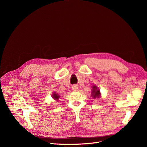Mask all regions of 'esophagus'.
Here are the masks:
<instances>
[{
    "label": "esophagus",
    "mask_w": 147,
    "mask_h": 147,
    "mask_svg": "<svg viewBox=\"0 0 147 147\" xmlns=\"http://www.w3.org/2000/svg\"><path fill=\"white\" fill-rule=\"evenodd\" d=\"M78 89V86H77V85H74L73 87H72V90H74V91H77V90Z\"/></svg>",
    "instance_id": "1"
}]
</instances>
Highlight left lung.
<instances>
[{
	"label": "left lung",
	"mask_w": 147,
	"mask_h": 147,
	"mask_svg": "<svg viewBox=\"0 0 147 147\" xmlns=\"http://www.w3.org/2000/svg\"><path fill=\"white\" fill-rule=\"evenodd\" d=\"M92 96H93L94 98L96 97H99L100 96V90L97 89V88L96 86H94L92 87Z\"/></svg>",
	"instance_id": "obj_1"
}]
</instances>
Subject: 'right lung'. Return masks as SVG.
<instances>
[{
    "mask_svg": "<svg viewBox=\"0 0 147 147\" xmlns=\"http://www.w3.org/2000/svg\"><path fill=\"white\" fill-rule=\"evenodd\" d=\"M53 98L55 99V100H57L59 99V96H58V95H57L56 93H54V94H53Z\"/></svg>",
    "mask_w": 147,
    "mask_h": 147,
    "instance_id": "add662e5",
    "label": "right lung"
}]
</instances>
